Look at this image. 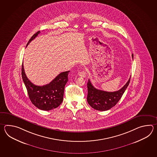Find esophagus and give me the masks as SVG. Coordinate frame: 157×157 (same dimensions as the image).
I'll return each mask as SVG.
<instances>
[{
  "label": "esophagus",
  "instance_id": "esophagus-1",
  "mask_svg": "<svg viewBox=\"0 0 157 157\" xmlns=\"http://www.w3.org/2000/svg\"><path fill=\"white\" fill-rule=\"evenodd\" d=\"M78 75L80 77H86V72L85 71H81L78 72Z\"/></svg>",
  "mask_w": 157,
  "mask_h": 157
}]
</instances>
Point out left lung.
I'll return each instance as SVG.
<instances>
[{
    "label": "left lung",
    "mask_w": 157,
    "mask_h": 157,
    "mask_svg": "<svg viewBox=\"0 0 157 157\" xmlns=\"http://www.w3.org/2000/svg\"><path fill=\"white\" fill-rule=\"evenodd\" d=\"M132 58L133 54L132 55ZM130 81L129 78L127 83L123 87L116 91L108 92L103 90H98L94 87L90 79L87 82V101L91 107L96 110L105 111L109 110L115 106L120 100Z\"/></svg>",
    "instance_id": "1"
}]
</instances>
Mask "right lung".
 <instances>
[{
    "label": "right lung",
    "instance_id": "add662e5",
    "mask_svg": "<svg viewBox=\"0 0 157 157\" xmlns=\"http://www.w3.org/2000/svg\"><path fill=\"white\" fill-rule=\"evenodd\" d=\"M40 31L35 33L27 44V46L40 33ZM70 71L59 74L50 83L37 86L28 79L22 64V77L26 86L31 101L41 110H50L60 105L63 100L64 90L68 79Z\"/></svg>",
    "mask_w": 157,
    "mask_h": 157
}]
</instances>
